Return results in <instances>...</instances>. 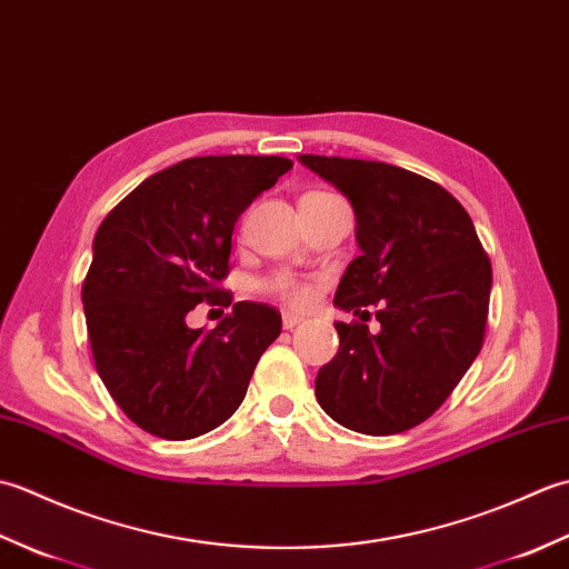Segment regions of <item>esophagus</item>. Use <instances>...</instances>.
I'll use <instances>...</instances> for the list:
<instances>
[{"instance_id": "obj_1", "label": "esophagus", "mask_w": 569, "mask_h": 569, "mask_svg": "<svg viewBox=\"0 0 569 569\" xmlns=\"http://www.w3.org/2000/svg\"><path fill=\"white\" fill-rule=\"evenodd\" d=\"M303 322V316H298V312H283V328L291 330L296 325Z\"/></svg>"}]
</instances>
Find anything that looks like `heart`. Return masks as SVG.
Here are the masks:
<instances>
[{"mask_svg":"<svg viewBox=\"0 0 569 569\" xmlns=\"http://www.w3.org/2000/svg\"><path fill=\"white\" fill-rule=\"evenodd\" d=\"M261 288L266 293L281 298L283 303L296 306V308L310 303V298H312V288L288 273H278V276L269 278V281H266Z\"/></svg>","mask_w":569,"mask_h":569,"instance_id":"obj_1","label":"heart"}]
</instances>
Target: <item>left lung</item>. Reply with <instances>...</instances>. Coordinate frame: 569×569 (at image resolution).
<instances>
[{"instance_id":"obj_1","label":"left lung","mask_w":569,"mask_h":569,"mask_svg":"<svg viewBox=\"0 0 569 569\" xmlns=\"http://www.w3.org/2000/svg\"><path fill=\"white\" fill-rule=\"evenodd\" d=\"M300 163L349 198L361 253L335 306L382 325L335 322L340 349L318 371L325 413L365 435L420 426L455 391L487 332L491 261L450 192L381 161L303 153Z\"/></svg>"}]
</instances>
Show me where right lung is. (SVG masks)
I'll use <instances>...</instances> for the list:
<instances>
[{
  "instance_id": "add662e5",
  "label": "right lung",
  "mask_w": 569,
  "mask_h": 569,
  "mask_svg": "<svg viewBox=\"0 0 569 569\" xmlns=\"http://www.w3.org/2000/svg\"><path fill=\"white\" fill-rule=\"evenodd\" d=\"M293 168L283 156H198L153 173L104 217L82 281L94 367L131 422L163 440L214 430L244 401L281 312L239 300L214 331L198 302L232 305V232L251 200Z\"/></svg>"
}]
</instances>
